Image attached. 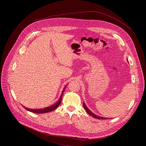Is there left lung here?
I'll return each mask as SVG.
<instances>
[{
	"mask_svg": "<svg viewBox=\"0 0 146 146\" xmlns=\"http://www.w3.org/2000/svg\"><path fill=\"white\" fill-rule=\"evenodd\" d=\"M83 106H84V108L85 109L86 112L90 115L92 116L93 117H94V118H96V119H108L109 118H106V117H101V116H98V115H96L94 113H93L91 110H90L89 109H88V108L86 106L84 102L83 103Z\"/></svg>",
	"mask_w": 146,
	"mask_h": 146,
	"instance_id": "obj_1",
	"label": "left lung"
}]
</instances>
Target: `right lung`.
<instances>
[{"label":"right lung","mask_w":146,"mask_h":146,"mask_svg":"<svg viewBox=\"0 0 146 146\" xmlns=\"http://www.w3.org/2000/svg\"><path fill=\"white\" fill-rule=\"evenodd\" d=\"M66 87L64 88L63 91H62V94H61V96L60 97V99H59V100L55 103L54 104V105H53L52 106H49V107H47V108H43V109H29V108H27L25 107L24 106V108L27 110L30 111V112H34V113H47V112H51V111H53L54 110H55L56 109L58 108V107L59 106V105L61 103V100H62V95H63V93L65 91V89Z\"/></svg>","instance_id":"add662e5"}]
</instances>
